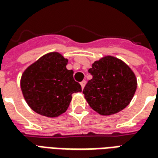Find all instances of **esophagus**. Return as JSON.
Instances as JSON below:
<instances>
[{
	"label": "esophagus",
	"mask_w": 158,
	"mask_h": 158,
	"mask_svg": "<svg viewBox=\"0 0 158 158\" xmlns=\"http://www.w3.org/2000/svg\"><path fill=\"white\" fill-rule=\"evenodd\" d=\"M85 85H86V81H82L81 82V88L83 89L84 86H85Z\"/></svg>",
	"instance_id": "1"
}]
</instances>
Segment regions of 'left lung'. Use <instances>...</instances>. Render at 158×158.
<instances>
[{
	"instance_id": "8db88e82",
	"label": "left lung",
	"mask_w": 158,
	"mask_h": 158,
	"mask_svg": "<svg viewBox=\"0 0 158 158\" xmlns=\"http://www.w3.org/2000/svg\"><path fill=\"white\" fill-rule=\"evenodd\" d=\"M88 72L92 79L83 89L86 102L102 116L119 112L128 106L137 90L132 70L122 60L106 56L92 63Z\"/></svg>"
}]
</instances>
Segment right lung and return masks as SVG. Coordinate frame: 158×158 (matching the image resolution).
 <instances>
[{
  "mask_svg": "<svg viewBox=\"0 0 158 158\" xmlns=\"http://www.w3.org/2000/svg\"><path fill=\"white\" fill-rule=\"evenodd\" d=\"M68 60L58 52L42 56L25 70L21 88L25 100L33 111L48 117H56L67 110L72 95L81 86L67 70Z\"/></svg>",
  "mask_w": 158,
  "mask_h": 158,
  "instance_id": "1",
  "label": "right lung"
}]
</instances>
